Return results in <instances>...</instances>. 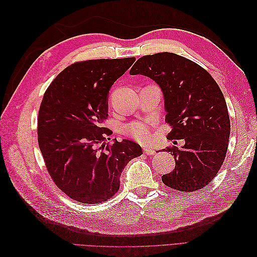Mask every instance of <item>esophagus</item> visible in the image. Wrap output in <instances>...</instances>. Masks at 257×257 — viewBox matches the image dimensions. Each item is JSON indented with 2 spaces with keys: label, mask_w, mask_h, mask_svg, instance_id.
Wrapping results in <instances>:
<instances>
[{
  "label": "esophagus",
  "mask_w": 257,
  "mask_h": 257,
  "mask_svg": "<svg viewBox=\"0 0 257 257\" xmlns=\"http://www.w3.org/2000/svg\"><path fill=\"white\" fill-rule=\"evenodd\" d=\"M144 152H145L147 155H153V154L155 153V150L152 149V148H145Z\"/></svg>",
  "instance_id": "1"
}]
</instances>
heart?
I'll list each match as a JSON object with an SVG mask.
<instances>
[{
	"mask_svg": "<svg viewBox=\"0 0 257 257\" xmlns=\"http://www.w3.org/2000/svg\"><path fill=\"white\" fill-rule=\"evenodd\" d=\"M128 134L139 143H149L151 141V122L137 121L132 123L127 127Z\"/></svg>",
	"mask_w": 257,
	"mask_h": 257,
	"instance_id": "obj_1",
	"label": "heart"
}]
</instances>
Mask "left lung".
I'll use <instances>...</instances> for the list:
<instances>
[{
    "label": "left lung",
    "mask_w": 257,
    "mask_h": 257,
    "mask_svg": "<svg viewBox=\"0 0 257 257\" xmlns=\"http://www.w3.org/2000/svg\"><path fill=\"white\" fill-rule=\"evenodd\" d=\"M130 74L147 76L159 84L164 97L165 121L172 125L168 139H184L180 149L164 150L174 155L176 166L162 177L163 182L181 192L204 188L223 164L230 134L227 106L220 87L203 67L172 52L142 57Z\"/></svg>",
    "instance_id": "obj_1"
}]
</instances>
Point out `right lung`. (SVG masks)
Returning <instances> with one entry per match:
<instances>
[{"label": "right lung", "instance_id": "add662e5", "mask_svg": "<svg viewBox=\"0 0 257 257\" xmlns=\"http://www.w3.org/2000/svg\"><path fill=\"white\" fill-rule=\"evenodd\" d=\"M135 60L78 62L62 71L44 94L38 146L53 182L79 203L98 204L113 196L124 167L143 154L128 139L106 144L112 132L103 127L109 90Z\"/></svg>", "mask_w": 257, "mask_h": 257}]
</instances>
